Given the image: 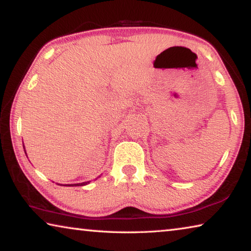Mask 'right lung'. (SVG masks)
I'll list each match as a JSON object with an SVG mask.
<instances>
[{
	"mask_svg": "<svg viewBox=\"0 0 251 251\" xmlns=\"http://www.w3.org/2000/svg\"><path fill=\"white\" fill-rule=\"evenodd\" d=\"M90 181H86V182H80V184H73V185H67V186H84V185H87ZM66 186V185H65Z\"/></svg>",
	"mask_w": 251,
	"mask_h": 251,
	"instance_id": "obj_1",
	"label": "right lung"
}]
</instances>
